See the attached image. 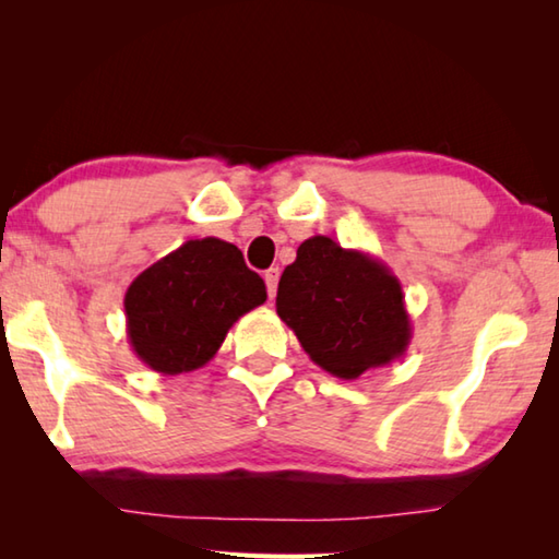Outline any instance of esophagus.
I'll return each mask as SVG.
<instances>
[{
	"instance_id": "obj_1",
	"label": "esophagus",
	"mask_w": 559,
	"mask_h": 559,
	"mask_svg": "<svg viewBox=\"0 0 559 559\" xmlns=\"http://www.w3.org/2000/svg\"><path fill=\"white\" fill-rule=\"evenodd\" d=\"M278 276H281V271H278V269H269L266 273H263V278H266V288H269V298H276Z\"/></svg>"
}]
</instances>
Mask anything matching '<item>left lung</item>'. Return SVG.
Listing matches in <instances>:
<instances>
[{
    "instance_id": "obj_1",
    "label": "left lung",
    "mask_w": 559,
    "mask_h": 559,
    "mask_svg": "<svg viewBox=\"0 0 559 559\" xmlns=\"http://www.w3.org/2000/svg\"><path fill=\"white\" fill-rule=\"evenodd\" d=\"M276 313L318 367L357 380L400 359L412 340L402 283L384 261L310 236L278 281Z\"/></svg>"
}]
</instances>
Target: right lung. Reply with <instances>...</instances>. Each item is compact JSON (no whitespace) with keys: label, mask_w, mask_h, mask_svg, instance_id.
<instances>
[{"label":"right lung","mask_w":559,"mask_h":559,"mask_svg":"<svg viewBox=\"0 0 559 559\" xmlns=\"http://www.w3.org/2000/svg\"><path fill=\"white\" fill-rule=\"evenodd\" d=\"M266 300V283L234 243L185 241L130 283L126 323L132 353L159 374L200 370L229 328Z\"/></svg>","instance_id":"obj_1"}]
</instances>
